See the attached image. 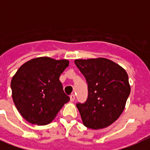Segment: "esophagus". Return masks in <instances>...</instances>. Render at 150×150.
<instances>
[{
  "instance_id": "34e87169",
  "label": "esophagus",
  "mask_w": 150,
  "mask_h": 150,
  "mask_svg": "<svg viewBox=\"0 0 150 150\" xmlns=\"http://www.w3.org/2000/svg\"><path fill=\"white\" fill-rule=\"evenodd\" d=\"M75 96L74 95V94H72V95H71L70 96V100L71 101V102H73V101H75Z\"/></svg>"
}]
</instances>
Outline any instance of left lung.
I'll return each instance as SVG.
<instances>
[{
    "label": "left lung",
    "instance_id": "8db88e82",
    "mask_svg": "<svg viewBox=\"0 0 150 150\" xmlns=\"http://www.w3.org/2000/svg\"><path fill=\"white\" fill-rule=\"evenodd\" d=\"M75 64L88 83V98L77 103L82 122L92 129L113 124L122 114L130 94L128 76L122 67L109 59H77Z\"/></svg>",
    "mask_w": 150,
    "mask_h": 150
}]
</instances>
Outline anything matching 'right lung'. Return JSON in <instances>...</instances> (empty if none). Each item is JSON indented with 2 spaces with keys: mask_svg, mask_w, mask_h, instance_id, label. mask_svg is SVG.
Returning <instances> with one entry per match:
<instances>
[{
  "mask_svg": "<svg viewBox=\"0 0 150 150\" xmlns=\"http://www.w3.org/2000/svg\"><path fill=\"white\" fill-rule=\"evenodd\" d=\"M69 65L65 59L48 57L31 59L23 64L12 77V99L20 114L37 125L50 124L70 100L59 77Z\"/></svg>",
  "mask_w": 150,
  "mask_h": 150,
  "instance_id": "right-lung-1",
  "label": "right lung"
}]
</instances>
